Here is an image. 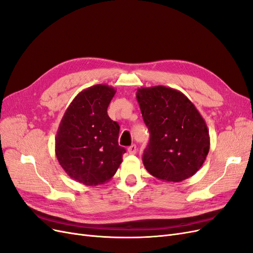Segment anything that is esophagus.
Masks as SVG:
<instances>
[{"instance_id":"esophagus-1","label":"esophagus","mask_w":253,"mask_h":253,"mask_svg":"<svg viewBox=\"0 0 253 253\" xmlns=\"http://www.w3.org/2000/svg\"><path fill=\"white\" fill-rule=\"evenodd\" d=\"M127 152L129 153V154H132V155L136 154V152H137V148H136V145H135V144H132L131 147H128V148H127Z\"/></svg>"}]
</instances>
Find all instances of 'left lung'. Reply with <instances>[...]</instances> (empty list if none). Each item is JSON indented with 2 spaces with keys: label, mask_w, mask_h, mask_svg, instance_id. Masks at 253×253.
<instances>
[{
  "label": "left lung",
  "mask_w": 253,
  "mask_h": 253,
  "mask_svg": "<svg viewBox=\"0 0 253 253\" xmlns=\"http://www.w3.org/2000/svg\"><path fill=\"white\" fill-rule=\"evenodd\" d=\"M150 142L142 163L154 177L179 182L193 176L210 149L209 129L195 105L181 91L163 85L136 93Z\"/></svg>",
  "instance_id": "left-lung-1"
}]
</instances>
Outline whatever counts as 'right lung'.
<instances>
[{"label":"right lung","instance_id":"right-lung-1","mask_svg":"<svg viewBox=\"0 0 253 253\" xmlns=\"http://www.w3.org/2000/svg\"><path fill=\"white\" fill-rule=\"evenodd\" d=\"M114 87L96 84L75 97L61 120L55 152L60 166L85 186L108 182L122 163L119 125L108 115Z\"/></svg>","mask_w":253,"mask_h":253}]
</instances>
